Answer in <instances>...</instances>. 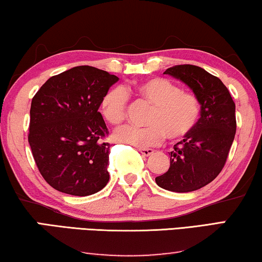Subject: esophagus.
Masks as SVG:
<instances>
[{
	"label": "esophagus",
	"instance_id": "esophagus-1",
	"mask_svg": "<svg viewBox=\"0 0 262 262\" xmlns=\"http://www.w3.org/2000/svg\"><path fill=\"white\" fill-rule=\"evenodd\" d=\"M138 151H139L140 154H142L144 157L151 156V155L155 152L154 150H152V148H145V147H138Z\"/></svg>",
	"mask_w": 262,
	"mask_h": 262
}]
</instances>
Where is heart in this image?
Returning a JSON list of instances; mask_svg holds the SVG:
<instances>
[{"mask_svg": "<svg viewBox=\"0 0 262 262\" xmlns=\"http://www.w3.org/2000/svg\"><path fill=\"white\" fill-rule=\"evenodd\" d=\"M128 97L152 105L145 127L126 126L116 132V139L138 147L159 145L167 137L171 142L182 140L194 130L201 114V103L193 92L165 78H148L134 85L112 88L103 96L100 111L111 125H120L126 118Z\"/></svg>", "mask_w": 262, "mask_h": 262, "instance_id": "b5f03b06", "label": "heart"}]
</instances>
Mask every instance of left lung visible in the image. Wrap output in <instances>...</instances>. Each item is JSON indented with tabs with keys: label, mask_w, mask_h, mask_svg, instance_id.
Segmentation results:
<instances>
[{
	"label": "left lung",
	"mask_w": 262,
	"mask_h": 262,
	"mask_svg": "<svg viewBox=\"0 0 262 262\" xmlns=\"http://www.w3.org/2000/svg\"><path fill=\"white\" fill-rule=\"evenodd\" d=\"M164 74L190 88L201 114L194 130L173 146L170 168L156 183L167 191L192 192L214 180L225 166L236 131L235 104L224 83L203 68L182 64Z\"/></svg>",
	"instance_id": "8db88e82"
}]
</instances>
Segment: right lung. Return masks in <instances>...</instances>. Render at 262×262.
<instances>
[{
    "label": "right lung",
    "instance_id": "1",
    "mask_svg": "<svg viewBox=\"0 0 262 262\" xmlns=\"http://www.w3.org/2000/svg\"><path fill=\"white\" fill-rule=\"evenodd\" d=\"M118 79L79 66L52 76L36 92L28 142L39 173L55 190L85 196L106 186L110 144L98 108Z\"/></svg>",
    "mask_w": 262,
    "mask_h": 262
}]
</instances>
